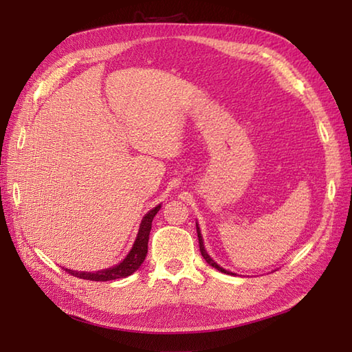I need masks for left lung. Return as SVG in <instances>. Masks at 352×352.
Masks as SVG:
<instances>
[{"label":"left lung","mask_w":352,"mask_h":352,"mask_svg":"<svg viewBox=\"0 0 352 352\" xmlns=\"http://www.w3.org/2000/svg\"><path fill=\"white\" fill-rule=\"evenodd\" d=\"M197 233H198V242H199V251H201V256L204 257V260L207 261V263L210 265V266H213L214 269H218L219 272L228 274V275H233V274H231V272L226 271V269H223V267H221L218 263H216L214 260H212V257H210V256H208L207 251H206V248H204V241H203V236H201V230H199V227H198V223H197Z\"/></svg>","instance_id":"8db88e82"}]
</instances>
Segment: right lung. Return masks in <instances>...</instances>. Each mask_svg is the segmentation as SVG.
Here are the masks:
<instances>
[{"label": "right lung", "instance_id": "add662e5", "mask_svg": "<svg viewBox=\"0 0 352 352\" xmlns=\"http://www.w3.org/2000/svg\"><path fill=\"white\" fill-rule=\"evenodd\" d=\"M159 210H160V204L154 207L153 210H149L144 216V219H142V222H140L138 237H136V241H134L133 248L129 254H126V257L121 261V263H118L116 266H111L107 269H102V271H96V272H80V271H72V269H65V271H68V274H71L74 276H78V278L91 280V281H110V280L125 278V276H129L133 272H136L139 266L144 263V260L146 257L149 231H151L154 216Z\"/></svg>", "mask_w": 352, "mask_h": 352}]
</instances>
